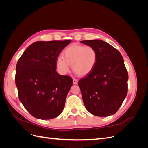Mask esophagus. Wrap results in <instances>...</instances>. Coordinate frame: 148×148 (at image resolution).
Instances as JSON below:
<instances>
[{
	"label": "esophagus",
	"mask_w": 148,
	"mask_h": 148,
	"mask_svg": "<svg viewBox=\"0 0 148 148\" xmlns=\"http://www.w3.org/2000/svg\"><path fill=\"white\" fill-rule=\"evenodd\" d=\"M78 79H75V78H73V83L74 84H77V83H78Z\"/></svg>",
	"instance_id": "obj_1"
}]
</instances>
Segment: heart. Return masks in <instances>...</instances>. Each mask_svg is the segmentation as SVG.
<instances>
[{"instance_id": "1", "label": "heart", "mask_w": 148, "mask_h": 148, "mask_svg": "<svg viewBox=\"0 0 148 148\" xmlns=\"http://www.w3.org/2000/svg\"><path fill=\"white\" fill-rule=\"evenodd\" d=\"M97 59L95 49L90 46L73 44L64 51V56H58L57 68L62 74H66L72 65L73 70L79 76H86L95 68Z\"/></svg>"}]
</instances>
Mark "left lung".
<instances>
[{"label": "left lung", "instance_id": "obj_1", "mask_svg": "<svg viewBox=\"0 0 148 148\" xmlns=\"http://www.w3.org/2000/svg\"><path fill=\"white\" fill-rule=\"evenodd\" d=\"M95 49L97 59L95 68L78 82L87 110L98 117L114 115L126 97L128 75L120 52L99 39L82 41Z\"/></svg>", "mask_w": 148, "mask_h": 148}]
</instances>
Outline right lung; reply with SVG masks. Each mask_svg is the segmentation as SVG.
Here are the masks:
<instances>
[{"instance_id":"obj_1","label":"right lung","mask_w":148,"mask_h":148,"mask_svg":"<svg viewBox=\"0 0 148 148\" xmlns=\"http://www.w3.org/2000/svg\"><path fill=\"white\" fill-rule=\"evenodd\" d=\"M70 42H35L17 62L15 84L19 99L35 118L52 119L63 111L73 79L57 73L56 59Z\"/></svg>"}]
</instances>
